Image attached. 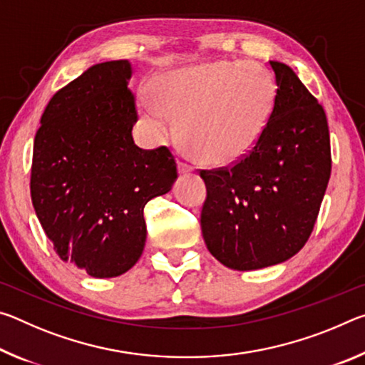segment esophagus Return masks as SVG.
<instances>
[{"instance_id":"34e87169","label":"esophagus","mask_w":365,"mask_h":365,"mask_svg":"<svg viewBox=\"0 0 365 365\" xmlns=\"http://www.w3.org/2000/svg\"><path fill=\"white\" fill-rule=\"evenodd\" d=\"M193 170V168L188 163H185V160H178V172L180 174H190V172Z\"/></svg>"}]
</instances>
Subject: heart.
<instances>
[{
	"label": "heart",
	"mask_w": 365,
	"mask_h": 365,
	"mask_svg": "<svg viewBox=\"0 0 365 365\" xmlns=\"http://www.w3.org/2000/svg\"><path fill=\"white\" fill-rule=\"evenodd\" d=\"M143 114L164 132L177 120L178 140L202 164L232 165L267 132L277 103L272 73L246 61H212L159 76Z\"/></svg>",
	"instance_id": "b5f03b06"
}]
</instances>
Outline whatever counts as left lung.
I'll use <instances>...</instances> for the list:
<instances>
[{"label":"left lung","instance_id":"1","mask_svg":"<svg viewBox=\"0 0 365 365\" xmlns=\"http://www.w3.org/2000/svg\"><path fill=\"white\" fill-rule=\"evenodd\" d=\"M277 103L267 132L232 168L200 170L206 246L233 270H256L293 257L307 238L331 172L325 110L292 67L270 61Z\"/></svg>","mask_w":365,"mask_h":365}]
</instances>
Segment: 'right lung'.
Returning <instances> with one entry per match:
<instances>
[{
	"label": "right lung",
	"mask_w": 365,
	"mask_h": 365,
	"mask_svg": "<svg viewBox=\"0 0 365 365\" xmlns=\"http://www.w3.org/2000/svg\"><path fill=\"white\" fill-rule=\"evenodd\" d=\"M127 59L91 66L49 100L34 141L30 193L64 262L95 279L125 274L146 242L145 205L177 178L168 146L141 150Z\"/></svg>",
	"instance_id": "1"
}]
</instances>
